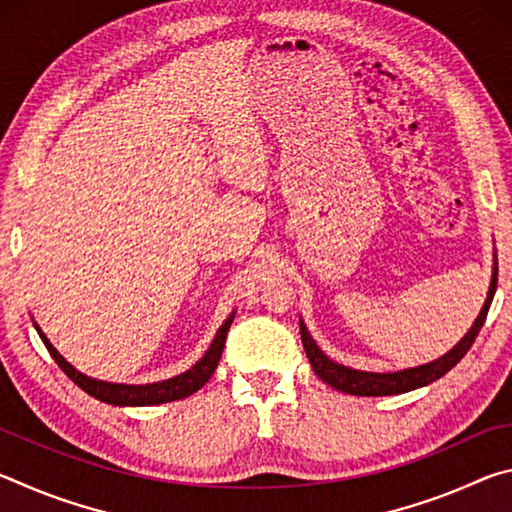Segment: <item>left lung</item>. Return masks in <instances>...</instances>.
Listing matches in <instances>:
<instances>
[{
	"mask_svg": "<svg viewBox=\"0 0 512 512\" xmlns=\"http://www.w3.org/2000/svg\"><path fill=\"white\" fill-rule=\"evenodd\" d=\"M495 291H497V250H495V266H492L488 298H485L479 316H476L472 327L467 329V334L463 336V339L458 341L452 350L445 352L443 357L433 359L429 363H422V366H415V368H404V370H395V372H368V370H357V368L343 366V363H336L334 359H329L327 354L318 348L314 336L309 334L305 320L300 318L302 345H305L307 359L316 375L323 379L325 384L336 388V391L348 393V395H359V397H384V395L409 393V391H415V388L427 386V384H431V381H436L443 375H447V372L465 357L467 350L472 348L474 339L481 332L485 316H488V309L492 305V298H495Z\"/></svg>",
	"mask_w": 512,
	"mask_h": 512,
	"instance_id": "left-lung-1",
	"label": "left lung"
}]
</instances>
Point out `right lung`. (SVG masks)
I'll use <instances>...</instances> for the list:
<instances>
[{"label": "right lung", "instance_id": "obj_1", "mask_svg": "<svg viewBox=\"0 0 512 512\" xmlns=\"http://www.w3.org/2000/svg\"><path fill=\"white\" fill-rule=\"evenodd\" d=\"M235 314L237 311H232V314L225 318V323L219 327V332H216L214 341L210 343V348H207V352L194 363L192 368L180 372V375H176V377L153 381V384H112V381H103V379H94V377L83 375L81 370H76L72 363H69L63 354H60L54 345H51V341L47 339L45 332H42L36 320H33V327H36V332L40 334L42 343H45V348L49 350L51 357H54L60 370H63L65 375L81 388V391L92 395L94 400L106 402L112 406H155V404H164V402L183 400V397L194 395L198 388H203L207 384V379L214 375L216 366H219L221 352L225 348V336H228V329L232 325V320H235Z\"/></svg>", "mask_w": 512, "mask_h": 512}]
</instances>
